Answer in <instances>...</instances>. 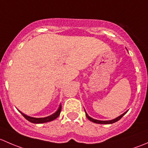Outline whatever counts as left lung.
Instances as JSON below:
<instances>
[{
    "label": "left lung",
    "instance_id": "left-lung-1",
    "mask_svg": "<svg viewBox=\"0 0 148 148\" xmlns=\"http://www.w3.org/2000/svg\"><path fill=\"white\" fill-rule=\"evenodd\" d=\"M84 111H85V110H84ZM127 112V111H126V112H124L123 114H121V115L119 116V117H116V118L113 119V120H105V121H104V120H95V119L92 118V117H89V116L88 115L87 113L86 112V111H85V113H86V117H87V118H88V120H90L91 122H95V123H97V124H105V125H107V124H112V123H114V122H117V121H118V120H120V119L122 118V117H123V116L125 115V114H126Z\"/></svg>",
    "mask_w": 148,
    "mask_h": 148
}]
</instances>
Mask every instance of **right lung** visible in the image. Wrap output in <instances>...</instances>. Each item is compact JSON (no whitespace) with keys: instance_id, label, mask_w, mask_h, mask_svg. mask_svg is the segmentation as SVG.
<instances>
[{"instance_id":"1","label":"right lung","mask_w":148,"mask_h":148,"mask_svg":"<svg viewBox=\"0 0 148 148\" xmlns=\"http://www.w3.org/2000/svg\"><path fill=\"white\" fill-rule=\"evenodd\" d=\"M61 110H62V104H60L58 108L57 111L56 112H54L53 114H52L50 116H48V117H40V118H36V117H30V116L26 115V114H23L21 112H20L21 113L22 115L25 117L28 121L29 122H32V123H35V124H41V123H45V122H51V121L55 120V119L57 118L59 116L61 112Z\"/></svg>"}]
</instances>
